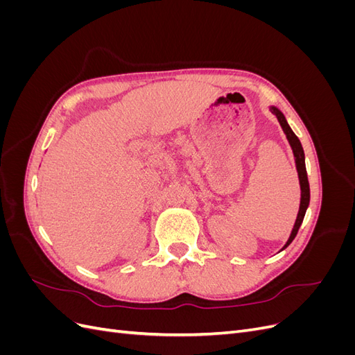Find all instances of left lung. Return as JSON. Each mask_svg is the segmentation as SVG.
Wrapping results in <instances>:
<instances>
[{
    "label": "left lung",
    "mask_w": 355,
    "mask_h": 355,
    "mask_svg": "<svg viewBox=\"0 0 355 355\" xmlns=\"http://www.w3.org/2000/svg\"><path fill=\"white\" fill-rule=\"evenodd\" d=\"M270 111L277 116V120H278V123H280L283 132L287 137L288 145H290V148H292L293 157H295V164H296V170H297V178H299V187H300L299 211H297V216H296V220H295V225H293V230H292V232H290L286 244L282 247V250H280V252H283L286 247L295 240L296 234L300 228V225H302V222H304L306 209L309 206V184H308V175H306V167H305V153H304L302 144H300L297 136L293 133L292 128H290L284 114L274 105H270Z\"/></svg>",
    "instance_id": "8db88e82"
}]
</instances>
